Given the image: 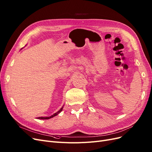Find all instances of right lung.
I'll list each match as a JSON object with an SVG mask.
<instances>
[{
    "label": "right lung",
    "mask_w": 152,
    "mask_h": 152,
    "mask_svg": "<svg viewBox=\"0 0 152 152\" xmlns=\"http://www.w3.org/2000/svg\"><path fill=\"white\" fill-rule=\"evenodd\" d=\"M62 110H63V107H62V108H61V109H60V110H59V111H58L56 113H55L53 115H51L50 117H38L37 118H38V119H49V118H52V117H53L56 116V115H58L59 113H61V111H62Z\"/></svg>",
    "instance_id": "1"
}]
</instances>
